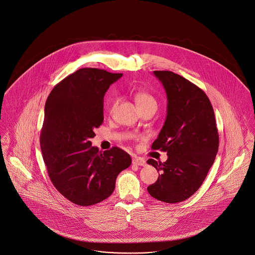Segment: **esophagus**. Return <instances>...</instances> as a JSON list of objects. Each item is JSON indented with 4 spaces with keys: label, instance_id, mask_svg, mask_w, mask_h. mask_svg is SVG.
Returning <instances> with one entry per match:
<instances>
[{
    "label": "esophagus",
    "instance_id": "1",
    "mask_svg": "<svg viewBox=\"0 0 255 255\" xmlns=\"http://www.w3.org/2000/svg\"><path fill=\"white\" fill-rule=\"evenodd\" d=\"M132 161H133V164H134V165H138V166H145L146 165V161L143 158L134 157L132 159Z\"/></svg>",
    "mask_w": 255,
    "mask_h": 255
}]
</instances>
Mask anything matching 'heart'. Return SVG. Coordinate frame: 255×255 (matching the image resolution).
I'll return each instance as SVG.
<instances>
[{
  "instance_id": "b5f03b06",
  "label": "heart",
  "mask_w": 255,
  "mask_h": 255,
  "mask_svg": "<svg viewBox=\"0 0 255 255\" xmlns=\"http://www.w3.org/2000/svg\"><path fill=\"white\" fill-rule=\"evenodd\" d=\"M134 99H135V102H136V104L139 108L148 106V105L157 106V102H156V99L154 98V97L152 95H150L149 93L144 92V91L136 92L135 95H134ZM118 103H119V98L114 97L111 101V104H110V112H113L115 110V108L118 105Z\"/></svg>"
}]
</instances>
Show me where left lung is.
<instances>
[{
  "label": "left lung",
  "instance_id": "1",
  "mask_svg": "<svg viewBox=\"0 0 255 255\" xmlns=\"http://www.w3.org/2000/svg\"><path fill=\"white\" fill-rule=\"evenodd\" d=\"M154 74L166 92V120L152 149L167 152L165 162L148 159L158 170L157 182L147 187L160 202L175 204L200 188L216 158L218 129L212 105L205 92L169 71Z\"/></svg>",
  "mask_w": 255,
  "mask_h": 255
}]
</instances>
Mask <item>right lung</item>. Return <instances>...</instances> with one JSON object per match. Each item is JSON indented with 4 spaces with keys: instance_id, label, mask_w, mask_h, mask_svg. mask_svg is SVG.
<instances>
[{
    "instance_id": "right-lung-1",
    "label": "right lung",
    "mask_w": 255,
    "mask_h": 255,
    "mask_svg": "<svg viewBox=\"0 0 255 255\" xmlns=\"http://www.w3.org/2000/svg\"><path fill=\"white\" fill-rule=\"evenodd\" d=\"M122 76L83 68L54 86L46 101L40 134L43 158L54 187L75 205L93 206L107 199L118 175L131 165L130 155L121 148L102 152L91 142L104 120V95Z\"/></svg>"
}]
</instances>
